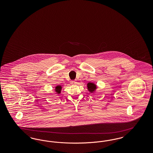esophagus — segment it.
<instances>
[{"label": "esophagus", "instance_id": "34e87169", "mask_svg": "<svg viewBox=\"0 0 153 153\" xmlns=\"http://www.w3.org/2000/svg\"><path fill=\"white\" fill-rule=\"evenodd\" d=\"M71 84H72V85L76 84H77V81H71Z\"/></svg>", "mask_w": 153, "mask_h": 153}]
</instances>
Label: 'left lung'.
<instances>
[{
    "label": "left lung",
    "mask_w": 153,
    "mask_h": 153,
    "mask_svg": "<svg viewBox=\"0 0 153 153\" xmlns=\"http://www.w3.org/2000/svg\"><path fill=\"white\" fill-rule=\"evenodd\" d=\"M87 89L88 91L89 92H90L91 93H94L95 92L96 89H97V86L94 82H89L87 84Z\"/></svg>",
    "instance_id": "obj_1"
}]
</instances>
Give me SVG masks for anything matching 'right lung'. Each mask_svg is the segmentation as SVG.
<instances>
[{"mask_svg":"<svg viewBox=\"0 0 153 153\" xmlns=\"http://www.w3.org/2000/svg\"><path fill=\"white\" fill-rule=\"evenodd\" d=\"M54 90L57 94H61V91L62 90V87L61 85H57L55 87Z\"/></svg>","mask_w":153,"mask_h":153,"instance_id":"1","label":"right lung"}]
</instances>
